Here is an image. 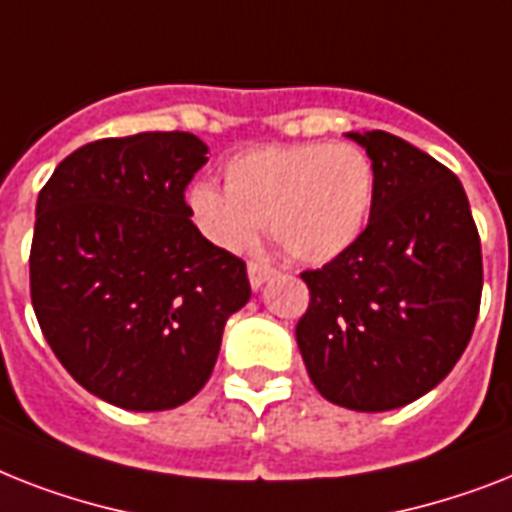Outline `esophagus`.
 I'll list each match as a JSON object with an SVG mask.
<instances>
[{
  "label": "esophagus",
  "instance_id": "1",
  "mask_svg": "<svg viewBox=\"0 0 512 512\" xmlns=\"http://www.w3.org/2000/svg\"><path fill=\"white\" fill-rule=\"evenodd\" d=\"M247 273H249V284H252V289H260L270 276H276V270L265 263H249Z\"/></svg>",
  "mask_w": 512,
  "mask_h": 512
}]
</instances>
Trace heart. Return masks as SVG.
<instances>
[{
    "instance_id": "obj_1",
    "label": "heart",
    "mask_w": 512,
    "mask_h": 512,
    "mask_svg": "<svg viewBox=\"0 0 512 512\" xmlns=\"http://www.w3.org/2000/svg\"><path fill=\"white\" fill-rule=\"evenodd\" d=\"M213 184L189 191L191 218L220 249L242 252L263 223L299 263H328L363 236L376 202V168L355 144H273L239 152Z\"/></svg>"
}]
</instances>
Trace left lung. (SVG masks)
<instances>
[{
    "label": "left lung",
    "instance_id": "obj_1",
    "mask_svg": "<svg viewBox=\"0 0 512 512\" xmlns=\"http://www.w3.org/2000/svg\"><path fill=\"white\" fill-rule=\"evenodd\" d=\"M347 136L376 168V202L347 252L302 273L297 344L328 402L381 413L431 392L471 342L481 242L450 168L386 131Z\"/></svg>",
    "mask_w": 512,
    "mask_h": 512
}]
</instances>
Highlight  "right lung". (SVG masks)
<instances>
[{"mask_svg": "<svg viewBox=\"0 0 512 512\" xmlns=\"http://www.w3.org/2000/svg\"><path fill=\"white\" fill-rule=\"evenodd\" d=\"M207 144L184 131L99 139L54 168L36 202L31 302L86 392L152 413L207 384L247 265L191 223L184 191Z\"/></svg>", "mask_w": 512, "mask_h": 512, "instance_id": "add662e5", "label": "right lung"}]
</instances>
